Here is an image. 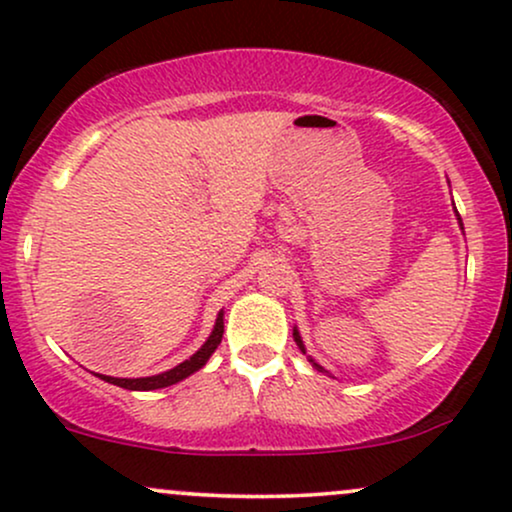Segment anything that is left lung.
<instances>
[{
    "mask_svg": "<svg viewBox=\"0 0 512 512\" xmlns=\"http://www.w3.org/2000/svg\"><path fill=\"white\" fill-rule=\"evenodd\" d=\"M458 220H460V218H458ZM460 227H463V223H460ZM294 342H296V346H299V349H301V351H304V353H306V346H304V342H301V334H299V330H296V327H294ZM308 361H311V363H313V368H315V370H320V372H327V370L323 368V365H318V363H315L311 356H308Z\"/></svg>",
    "mask_w": 512,
    "mask_h": 512,
    "instance_id": "8db88e82",
    "label": "left lung"
}]
</instances>
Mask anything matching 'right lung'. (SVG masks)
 <instances>
[{
  "label": "right lung",
  "mask_w": 512,
  "mask_h": 512,
  "mask_svg": "<svg viewBox=\"0 0 512 512\" xmlns=\"http://www.w3.org/2000/svg\"><path fill=\"white\" fill-rule=\"evenodd\" d=\"M223 332H225V325H223V311H220L216 318V325H213L211 337L206 339L204 346H201L194 356H189L187 361L175 365L173 370H166L161 372V375H151V377H135V380H128V377H109V375H99V377H102L104 382L116 384V387L130 389V391H151V389L170 387V384H178L180 380H185V377L192 375V372L204 368L208 358H211V353L218 349L220 339H223Z\"/></svg>",
  "instance_id": "1"
}]
</instances>
